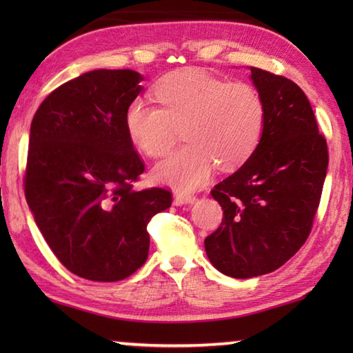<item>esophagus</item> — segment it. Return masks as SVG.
<instances>
[{
    "mask_svg": "<svg viewBox=\"0 0 353 353\" xmlns=\"http://www.w3.org/2000/svg\"><path fill=\"white\" fill-rule=\"evenodd\" d=\"M196 201V196L191 193H183V191H176L174 193V204L176 205H183V204H191V202Z\"/></svg>",
    "mask_w": 353,
    "mask_h": 353,
    "instance_id": "esophagus-1",
    "label": "esophagus"
}]
</instances>
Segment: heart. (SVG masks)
<instances>
[{
  "instance_id": "heart-1",
  "label": "heart",
  "mask_w": 353,
  "mask_h": 353,
  "mask_svg": "<svg viewBox=\"0 0 353 353\" xmlns=\"http://www.w3.org/2000/svg\"><path fill=\"white\" fill-rule=\"evenodd\" d=\"M154 97L159 105L132 101L124 124L151 159L165 157L183 130L187 145L154 168L159 182L179 191L202 187L216 165L223 171L241 166L261 140L266 107L252 83L185 68L155 82Z\"/></svg>"
}]
</instances>
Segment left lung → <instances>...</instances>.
<instances>
[{
	"mask_svg": "<svg viewBox=\"0 0 353 353\" xmlns=\"http://www.w3.org/2000/svg\"><path fill=\"white\" fill-rule=\"evenodd\" d=\"M266 107L255 152L214 185L223 221L205 238L208 259L225 276L276 271L303 246L324 187L328 149L308 98L291 79L250 67Z\"/></svg>",
	"mask_w": 353,
	"mask_h": 353,
	"instance_id": "left-lung-1",
	"label": "left lung"
}]
</instances>
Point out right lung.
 <instances>
[{
    "instance_id": "add662e5",
    "label": "right lung",
    "mask_w": 353,
    "mask_h": 353,
    "mask_svg": "<svg viewBox=\"0 0 353 353\" xmlns=\"http://www.w3.org/2000/svg\"><path fill=\"white\" fill-rule=\"evenodd\" d=\"M132 70H93L35 112L25 196L57 260L76 276L118 282L148 259V224L171 207L166 188L134 190L145 171L124 115L141 92Z\"/></svg>"
}]
</instances>
